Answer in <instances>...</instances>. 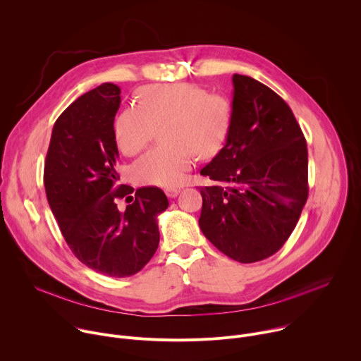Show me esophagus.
Here are the masks:
<instances>
[{"label": "esophagus", "instance_id": "esophagus-1", "mask_svg": "<svg viewBox=\"0 0 361 361\" xmlns=\"http://www.w3.org/2000/svg\"><path fill=\"white\" fill-rule=\"evenodd\" d=\"M166 194L170 197V198H174L180 194V188H167L166 190Z\"/></svg>", "mask_w": 361, "mask_h": 361}]
</instances>
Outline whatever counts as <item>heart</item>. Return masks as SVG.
<instances>
[{
  "label": "heart",
  "instance_id": "obj_1",
  "mask_svg": "<svg viewBox=\"0 0 361 361\" xmlns=\"http://www.w3.org/2000/svg\"><path fill=\"white\" fill-rule=\"evenodd\" d=\"M231 121V102L220 92L195 84L147 87L138 106L123 110L114 121L118 148L134 156L161 127L164 144L147 151L133 167L141 184L173 187L192 167L197 152L210 157L221 148Z\"/></svg>",
  "mask_w": 361,
  "mask_h": 361
}]
</instances>
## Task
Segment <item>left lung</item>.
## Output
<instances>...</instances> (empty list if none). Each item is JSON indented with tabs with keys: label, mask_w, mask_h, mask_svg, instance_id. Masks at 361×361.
I'll use <instances>...</instances> for the list:
<instances>
[{
	"label": "left lung",
	"mask_w": 361,
	"mask_h": 361,
	"mask_svg": "<svg viewBox=\"0 0 361 361\" xmlns=\"http://www.w3.org/2000/svg\"><path fill=\"white\" fill-rule=\"evenodd\" d=\"M226 145L200 174L202 234L238 263L277 252L308 195L307 144L287 102L251 77L233 75Z\"/></svg>",
	"instance_id": "8db88e82"
}]
</instances>
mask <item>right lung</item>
<instances>
[{
  "label": "right lung",
  "mask_w": 361,
  "mask_h": 361,
  "mask_svg": "<svg viewBox=\"0 0 361 361\" xmlns=\"http://www.w3.org/2000/svg\"><path fill=\"white\" fill-rule=\"evenodd\" d=\"M120 94L118 85L104 82L77 98L54 124L44 167L48 204L74 255L118 279L151 260L160 243L157 216L169 207L163 190L142 187L124 212L117 209L116 200L134 191L116 185Z\"/></svg>",
  "instance_id": "add662e5"
}]
</instances>
